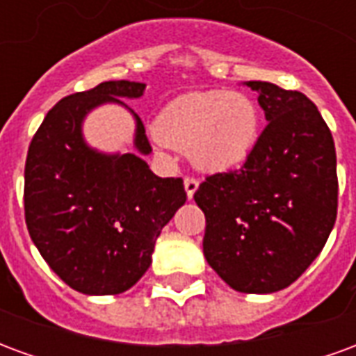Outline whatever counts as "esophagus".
I'll list each match as a JSON object with an SVG mask.
<instances>
[{
  "label": "esophagus",
  "instance_id": "34e87169",
  "mask_svg": "<svg viewBox=\"0 0 356 356\" xmlns=\"http://www.w3.org/2000/svg\"><path fill=\"white\" fill-rule=\"evenodd\" d=\"M185 191H186V198L191 200L194 196V193L198 191V181L194 177H185Z\"/></svg>",
  "mask_w": 356,
  "mask_h": 356
}]
</instances>
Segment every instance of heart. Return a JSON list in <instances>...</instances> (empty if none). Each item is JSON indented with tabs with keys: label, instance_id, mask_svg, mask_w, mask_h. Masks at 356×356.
<instances>
[{
	"label": "heart",
	"instance_id": "obj_1",
	"mask_svg": "<svg viewBox=\"0 0 356 356\" xmlns=\"http://www.w3.org/2000/svg\"><path fill=\"white\" fill-rule=\"evenodd\" d=\"M261 110L244 91L209 89L173 99L156 122L160 143L188 152L202 171L238 168L261 135Z\"/></svg>",
	"mask_w": 356,
	"mask_h": 356
}]
</instances>
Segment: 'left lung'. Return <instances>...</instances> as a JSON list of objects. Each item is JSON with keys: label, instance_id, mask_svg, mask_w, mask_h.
<instances>
[{"label": "left lung", "instance_id": "1", "mask_svg": "<svg viewBox=\"0 0 356 356\" xmlns=\"http://www.w3.org/2000/svg\"><path fill=\"white\" fill-rule=\"evenodd\" d=\"M268 124L240 170L194 193L206 216L204 255L242 293L284 290L316 259L337 216L336 147L311 99L246 81Z\"/></svg>", "mask_w": 356, "mask_h": 356}]
</instances>
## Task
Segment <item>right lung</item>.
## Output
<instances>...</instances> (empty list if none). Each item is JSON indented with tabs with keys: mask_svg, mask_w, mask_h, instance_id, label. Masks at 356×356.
<instances>
[{
	"mask_svg": "<svg viewBox=\"0 0 356 356\" xmlns=\"http://www.w3.org/2000/svg\"><path fill=\"white\" fill-rule=\"evenodd\" d=\"M140 81H104L68 95L47 112L24 168L30 238L53 273L86 296L129 290L148 270L160 232L186 202L183 179L158 177L145 125L122 99H139ZM118 104L136 120L135 153L106 155L83 139V120Z\"/></svg>",
	"mask_w": 356,
	"mask_h": 356,
	"instance_id": "add662e5",
	"label": "right lung"
}]
</instances>
